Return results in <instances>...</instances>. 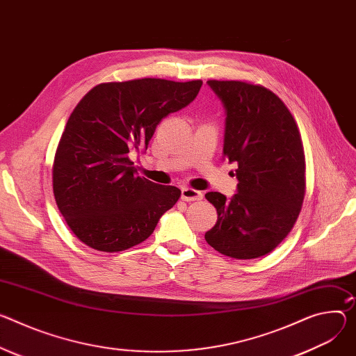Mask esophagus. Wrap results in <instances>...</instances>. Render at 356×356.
<instances>
[{"label":"esophagus","instance_id":"34e87169","mask_svg":"<svg viewBox=\"0 0 356 356\" xmlns=\"http://www.w3.org/2000/svg\"><path fill=\"white\" fill-rule=\"evenodd\" d=\"M203 199V193L197 191L195 188H190V187H183L181 188V200L184 202H197Z\"/></svg>","mask_w":356,"mask_h":356}]
</instances>
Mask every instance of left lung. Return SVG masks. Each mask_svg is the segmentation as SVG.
I'll return each mask as SVG.
<instances>
[{
    "mask_svg": "<svg viewBox=\"0 0 356 356\" xmlns=\"http://www.w3.org/2000/svg\"><path fill=\"white\" fill-rule=\"evenodd\" d=\"M221 101L222 157L237 163V193L209 191L217 222L204 234L218 252L251 260L271 252L294 227L305 195V159L297 123L264 86L207 81Z\"/></svg>",
    "mask_w": 356,
    "mask_h": 356,
    "instance_id": "1",
    "label": "left lung"
}]
</instances>
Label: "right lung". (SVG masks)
<instances>
[{
    "instance_id": "1",
    "label": "right lung",
    "mask_w": 356,
    "mask_h": 356,
    "mask_svg": "<svg viewBox=\"0 0 356 356\" xmlns=\"http://www.w3.org/2000/svg\"><path fill=\"white\" fill-rule=\"evenodd\" d=\"M203 82L143 78L92 88L71 113L54 160L58 209L86 245L118 252L145 241L181 191L138 176L160 120L195 101Z\"/></svg>"
}]
</instances>
